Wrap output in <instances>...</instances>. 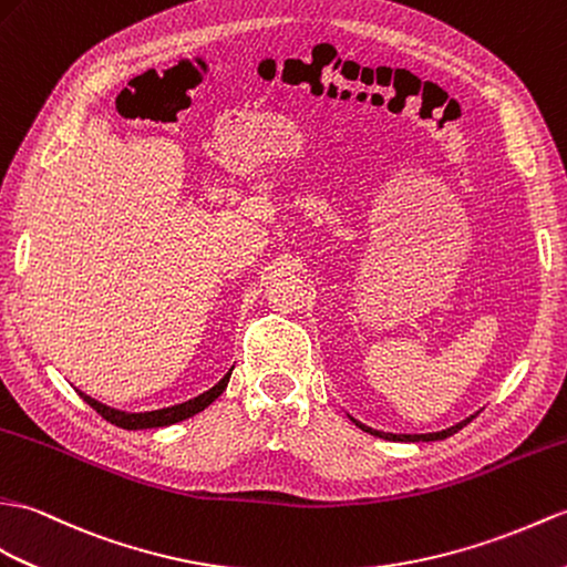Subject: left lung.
I'll list each match as a JSON object with an SVG mask.
<instances>
[{
  "instance_id": "obj_1",
  "label": "left lung",
  "mask_w": 567,
  "mask_h": 567,
  "mask_svg": "<svg viewBox=\"0 0 567 567\" xmlns=\"http://www.w3.org/2000/svg\"><path fill=\"white\" fill-rule=\"evenodd\" d=\"M478 413H473V415H468L466 420H462V423H456V425H452V427H446V430H440V432H420V434H396V432H384V430H374V427H370V425H364V423H360V420H354L352 415H348L354 425H358L360 430H364V432H370V434H374V437H381V440H391V442H434V440H446V437H452L454 432H458L462 430L464 425H468L473 417H476Z\"/></svg>"
}]
</instances>
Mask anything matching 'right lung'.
<instances>
[{"instance_id":"1","label":"right lung","mask_w":567,"mask_h":567,"mask_svg":"<svg viewBox=\"0 0 567 567\" xmlns=\"http://www.w3.org/2000/svg\"><path fill=\"white\" fill-rule=\"evenodd\" d=\"M231 372H234V367H231V370H229L227 374H224V377L217 381V384H215L213 389L203 391L200 396L188 399V401L176 403V405H168V408H156V411H142V413L117 411V408H111V405H105V403H101V401H96V399L86 396L84 391H79V389H76V393H79V396H82L91 408H94V411H96L103 420H109V423H113V425H117V427H123V430L168 427V425H176V423H181V420H188V417L197 415L200 411H205V408H207L209 403H215V401L221 396V391L227 389Z\"/></svg>"}]
</instances>
